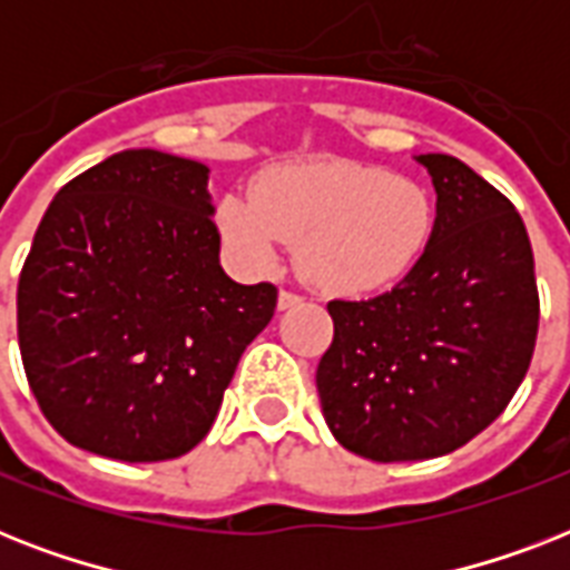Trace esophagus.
<instances>
[{
    "label": "esophagus",
    "instance_id": "obj_1",
    "mask_svg": "<svg viewBox=\"0 0 570 570\" xmlns=\"http://www.w3.org/2000/svg\"><path fill=\"white\" fill-rule=\"evenodd\" d=\"M302 302H304L302 295L289 293V289H281V295H277V307H281V311H289V307H298V304H302Z\"/></svg>",
    "mask_w": 570,
    "mask_h": 570
}]
</instances>
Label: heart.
Segmentation results:
<instances>
[{"mask_svg": "<svg viewBox=\"0 0 570 570\" xmlns=\"http://www.w3.org/2000/svg\"><path fill=\"white\" fill-rule=\"evenodd\" d=\"M224 245L254 272L277 263L286 242H298V268L331 295H366L420 263L434 233V197L423 183L379 165H275L250 191L215 204Z\"/></svg>", "mask_w": 570, "mask_h": 570, "instance_id": "b5f03b06", "label": "heart"}]
</instances>
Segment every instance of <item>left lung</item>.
Here are the masks:
<instances>
[{
	"mask_svg": "<svg viewBox=\"0 0 570 570\" xmlns=\"http://www.w3.org/2000/svg\"><path fill=\"white\" fill-rule=\"evenodd\" d=\"M414 159L438 195L432 242L390 293L328 304L334 343L316 370L331 434L373 461L438 459L476 438L521 387L539 334L512 200L455 156Z\"/></svg>",
	"mask_w": 570,
	"mask_h": 570,
	"instance_id": "8db88e82",
	"label": "left lung"
}]
</instances>
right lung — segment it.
Returning a JSON list of instances; mask_svg holds the SVG:
<instances>
[{
    "label": "right lung",
    "mask_w": 570,
    "mask_h": 570,
    "mask_svg": "<svg viewBox=\"0 0 570 570\" xmlns=\"http://www.w3.org/2000/svg\"><path fill=\"white\" fill-rule=\"evenodd\" d=\"M209 168L120 150L52 197L17 286L29 387L67 443L115 461L186 455L213 429L272 284H236Z\"/></svg>",
    "instance_id": "add662e5"
}]
</instances>
